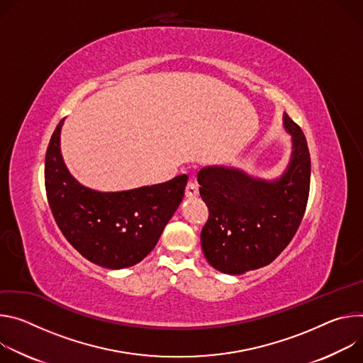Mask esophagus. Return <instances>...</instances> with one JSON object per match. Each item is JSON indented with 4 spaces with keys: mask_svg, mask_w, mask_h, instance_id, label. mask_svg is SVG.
<instances>
[{
    "mask_svg": "<svg viewBox=\"0 0 363 363\" xmlns=\"http://www.w3.org/2000/svg\"><path fill=\"white\" fill-rule=\"evenodd\" d=\"M199 194V186L194 182H189L186 186V197H196Z\"/></svg>",
    "mask_w": 363,
    "mask_h": 363,
    "instance_id": "1",
    "label": "esophagus"
}]
</instances>
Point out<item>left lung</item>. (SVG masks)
<instances>
[{
	"mask_svg": "<svg viewBox=\"0 0 363 363\" xmlns=\"http://www.w3.org/2000/svg\"><path fill=\"white\" fill-rule=\"evenodd\" d=\"M293 137L286 173L274 182L254 179L238 169L199 172L200 196L209 209L200 239L208 262L238 275L271 264L294 238L308 200L311 161L306 137L284 113Z\"/></svg>",
	"mask_w": 363,
	"mask_h": 363,
	"instance_id": "left-lung-1",
	"label": "left lung"
}]
</instances>
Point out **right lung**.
<instances>
[{
	"mask_svg": "<svg viewBox=\"0 0 363 363\" xmlns=\"http://www.w3.org/2000/svg\"><path fill=\"white\" fill-rule=\"evenodd\" d=\"M56 127L45 161L53 218L69 244L91 262L121 269L143 261L158 242L184 196L187 176L125 191H95L77 183L60 154Z\"/></svg>",
	"mask_w": 363,
	"mask_h": 363,
	"instance_id": "obj_1",
	"label": "right lung"
}]
</instances>
